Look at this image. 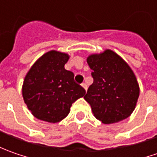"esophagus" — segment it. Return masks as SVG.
Returning <instances> with one entry per match:
<instances>
[{"label": "esophagus", "instance_id": "34e87169", "mask_svg": "<svg viewBox=\"0 0 157 157\" xmlns=\"http://www.w3.org/2000/svg\"><path fill=\"white\" fill-rule=\"evenodd\" d=\"M81 86H82V87L84 88V89H85V90H86H86H87V86H86V84H85V83H83V84H82Z\"/></svg>", "mask_w": 157, "mask_h": 157}]
</instances>
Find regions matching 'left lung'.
<instances>
[{
  "mask_svg": "<svg viewBox=\"0 0 157 157\" xmlns=\"http://www.w3.org/2000/svg\"><path fill=\"white\" fill-rule=\"evenodd\" d=\"M94 83L84 99L97 120L104 124L119 122L136 108L140 88L134 71L117 53L105 50L86 59Z\"/></svg>",
  "mask_w": 157,
  "mask_h": 157,
  "instance_id": "1",
  "label": "left lung"
}]
</instances>
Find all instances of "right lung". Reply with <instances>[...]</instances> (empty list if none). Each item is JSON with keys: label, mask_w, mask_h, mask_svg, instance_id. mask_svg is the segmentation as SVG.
<instances>
[{"label": "right lung", "mask_w": 157, "mask_h": 157, "mask_svg": "<svg viewBox=\"0 0 157 157\" xmlns=\"http://www.w3.org/2000/svg\"><path fill=\"white\" fill-rule=\"evenodd\" d=\"M66 53L51 51L39 57L25 76L22 97L29 110L38 120L50 123L68 115L73 102L86 94L74 81L73 72L64 69Z\"/></svg>", "instance_id": "add662e5"}]
</instances>
